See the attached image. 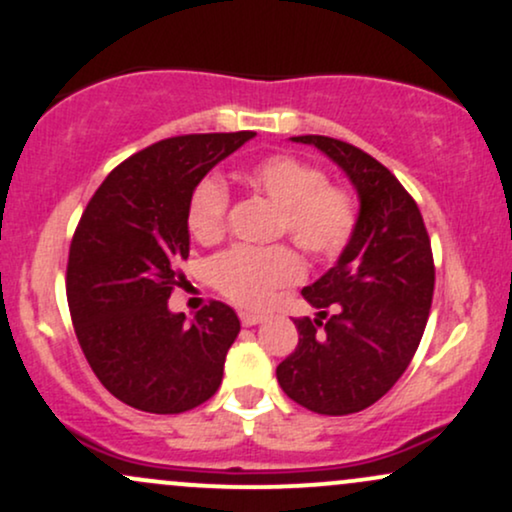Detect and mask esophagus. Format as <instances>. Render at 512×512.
<instances>
[{
	"label": "esophagus",
	"instance_id": "obj_1",
	"mask_svg": "<svg viewBox=\"0 0 512 512\" xmlns=\"http://www.w3.org/2000/svg\"><path fill=\"white\" fill-rule=\"evenodd\" d=\"M264 320L262 315H255V313H240V322H243L245 327H252V325H260Z\"/></svg>",
	"mask_w": 512,
	"mask_h": 512
}]
</instances>
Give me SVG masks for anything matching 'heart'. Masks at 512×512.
Returning a JSON list of instances; mask_svg holds the SVG:
<instances>
[{
  "instance_id": "1",
  "label": "heart",
  "mask_w": 512,
  "mask_h": 512,
  "mask_svg": "<svg viewBox=\"0 0 512 512\" xmlns=\"http://www.w3.org/2000/svg\"><path fill=\"white\" fill-rule=\"evenodd\" d=\"M245 185L279 207V231L315 260H332L346 248L356 228V202L349 192L327 185L322 170L286 154L267 156L243 170ZM228 190L216 175L195 185L187 202V228L199 243L223 233ZM209 281L223 296L245 308H260L281 286L301 279V260L289 248L236 245L207 267Z\"/></svg>"
}]
</instances>
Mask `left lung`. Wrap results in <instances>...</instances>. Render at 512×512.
<instances>
[{
	"mask_svg": "<svg viewBox=\"0 0 512 512\" xmlns=\"http://www.w3.org/2000/svg\"><path fill=\"white\" fill-rule=\"evenodd\" d=\"M291 142L344 170L358 219L334 267L303 289L317 317L296 320L298 346L276 380L315 414H356L390 392L419 349L436 284L431 240L409 192L366 151L320 134Z\"/></svg>",
	"mask_w": 512,
	"mask_h": 512,
	"instance_id": "obj_1",
	"label": "left lung"
}]
</instances>
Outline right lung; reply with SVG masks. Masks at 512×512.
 Masks as SVG:
<instances>
[{"mask_svg":"<svg viewBox=\"0 0 512 512\" xmlns=\"http://www.w3.org/2000/svg\"><path fill=\"white\" fill-rule=\"evenodd\" d=\"M252 137L163 139L120 163L81 214L67 264L69 313L88 366L129 407L182 414L219 390L240 332L236 310L211 301L187 322L168 298L190 255L192 190Z\"/></svg>","mask_w":512,"mask_h":512,"instance_id":"right-lung-1","label":"right lung"}]
</instances>
